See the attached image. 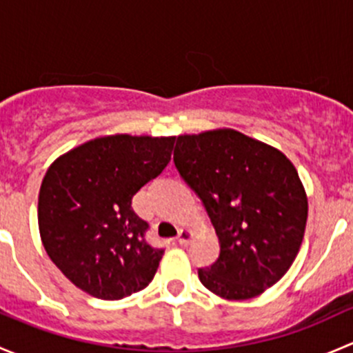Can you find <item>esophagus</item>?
Wrapping results in <instances>:
<instances>
[{"label": "esophagus", "instance_id": "esophagus-1", "mask_svg": "<svg viewBox=\"0 0 353 353\" xmlns=\"http://www.w3.org/2000/svg\"><path fill=\"white\" fill-rule=\"evenodd\" d=\"M191 239H193V232H191L190 229H181L179 234H177V243L179 244H190Z\"/></svg>", "mask_w": 353, "mask_h": 353}]
</instances>
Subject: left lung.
<instances>
[{"label": "left lung", "instance_id": "left-lung-1", "mask_svg": "<svg viewBox=\"0 0 353 353\" xmlns=\"http://www.w3.org/2000/svg\"><path fill=\"white\" fill-rule=\"evenodd\" d=\"M174 163L219 237V259L198 270L199 282L229 301L275 285L294 263L307 222V196L294 163L229 128L177 137Z\"/></svg>", "mask_w": 353, "mask_h": 353}]
</instances>
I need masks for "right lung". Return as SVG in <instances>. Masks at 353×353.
I'll use <instances>...</instances> for the list:
<instances>
[{"label": "right lung", "instance_id": "1", "mask_svg": "<svg viewBox=\"0 0 353 353\" xmlns=\"http://www.w3.org/2000/svg\"><path fill=\"white\" fill-rule=\"evenodd\" d=\"M176 137L110 134L51 163L39 191V232L73 285L104 301L143 290L163 249L145 241L148 223L131 199L169 163Z\"/></svg>", "mask_w": 353, "mask_h": 353}]
</instances>
